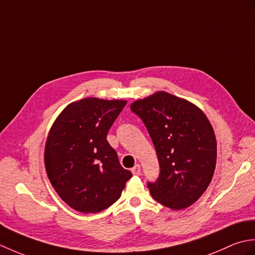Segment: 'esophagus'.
I'll return each mask as SVG.
<instances>
[{
    "label": "esophagus",
    "instance_id": "obj_1",
    "mask_svg": "<svg viewBox=\"0 0 255 255\" xmlns=\"http://www.w3.org/2000/svg\"><path fill=\"white\" fill-rule=\"evenodd\" d=\"M131 172H132L133 175H140V174H141V169H140V165L139 164L134 165L132 169H131Z\"/></svg>",
    "mask_w": 255,
    "mask_h": 255
}]
</instances>
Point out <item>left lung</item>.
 <instances>
[{
	"label": "left lung",
	"instance_id": "obj_1",
	"mask_svg": "<svg viewBox=\"0 0 255 255\" xmlns=\"http://www.w3.org/2000/svg\"><path fill=\"white\" fill-rule=\"evenodd\" d=\"M130 110L147 127L160 174L148 183L156 202L173 210L187 208L213 178L217 141L205 114L184 99L160 91L133 102Z\"/></svg>",
	"mask_w": 255,
	"mask_h": 255
}]
</instances>
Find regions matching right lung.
Instances as JSON below:
<instances>
[{"label":"right lung","mask_w":255,"mask_h":255,"mask_svg":"<svg viewBox=\"0 0 255 255\" xmlns=\"http://www.w3.org/2000/svg\"><path fill=\"white\" fill-rule=\"evenodd\" d=\"M126 103L96 97L71 103L48 134L47 175L63 202L80 213L95 214L110 207L132 176L106 139Z\"/></svg>","instance_id":"obj_1"}]
</instances>
